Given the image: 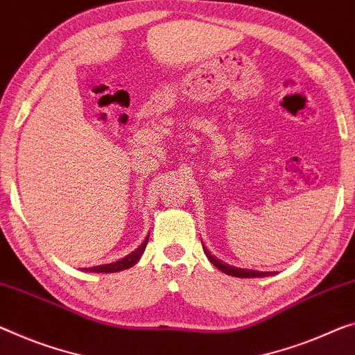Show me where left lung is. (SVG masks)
I'll return each instance as SVG.
<instances>
[{"label": "left lung", "mask_w": 355, "mask_h": 355, "mask_svg": "<svg viewBox=\"0 0 355 355\" xmlns=\"http://www.w3.org/2000/svg\"><path fill=\"white\" fill-rule=\"evenodd\" d=\"M205 254L206 257L209 259V261L212 265L216 266V268H219L220 271L225 272V275H230V276H236V277H261V276H270L271 272H263V271H254V270H243V268H234V266H230L227 263H223V261L217 260L214 255L209 254V250L205 248Z\"/></svg>", "instance_id": "1"}]
</instances>
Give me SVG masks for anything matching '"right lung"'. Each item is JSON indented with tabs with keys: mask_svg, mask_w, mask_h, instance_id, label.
<instances>
[{
	"mask_svg": "<svg viewBox=\"0 0 355 355\" xmlns=\"http://www.w3.org/2000/svg\"><path fill=\"white\" fill-rule=\"evenodd\" d=\"M149 241V238H146V241L141 244V246L132 252L127 257L119 260V261H114V263H109V265H101V266H94V268H89L87 271H92V272H116V271H122V270H128L130 266H133L136 261L141 259V255H143L144 249H146V244Z\"/></svg>",
	"mask_w": 355,
	"mask_h": 355,
	"instance_id": "add662e5",
	"label": "right lung"
}]
</instances>
